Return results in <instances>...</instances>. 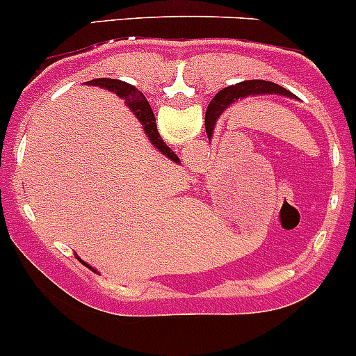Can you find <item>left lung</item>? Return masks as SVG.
I'll return each mask as SVG.
<instances>
[{
	"mask_svg": "<svg viewBox=\"0 0 356 356\" xmlns=\"http://www.w3.org/2000/svg\"><path fill=\"white\" fill-rule=\"evenodd\" d=\"M264 94L287 95V97L296 99L291 92L285 90L284 86L271 81H262V79H250V81H241L233 86H227V88H222V90L212 99L209 108H207L205 129H207V136H209V139L213 132L216 120L219 118L220 113H222L224 109H227V106L234 104L236 101H241V99L248 97V95H264Z\"/></svg>",
	"mask_w": 356,
	"mask_h": 356,
	"instance_id": "obj_1",
	"label": "left lung"
}]
</instances>
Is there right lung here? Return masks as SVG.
Listing matches in <instances>:
<instances>
[{
    "label": "right lung",
    "mask_w": 356,
    "mask_h": 356,
    "mask_svg": "<svg viewBox=\"0 0 356 356\" xmlns=\"http://www.w3.org/2000/svg\"><path fill=\"white\" fill-rule=\"evenodd\" d=\"M85 85H94V86H101V88H106L109 92H115L118 97L125 99L127 106L134 111V115L139 118V122L143 123V129L146 132V136L149 137V143L160 151L161 154L168 158L170 161H175L179 163V156L163 143V139L160 137L156 129V120H154L153 109H151L149 102L146 101L143 94L137 90L136 86L129 85L125 81H120V79H111V78H95L92 81H86Z\"/></svg>",
    "instance_id": "add662e5"
}]
</instances>
